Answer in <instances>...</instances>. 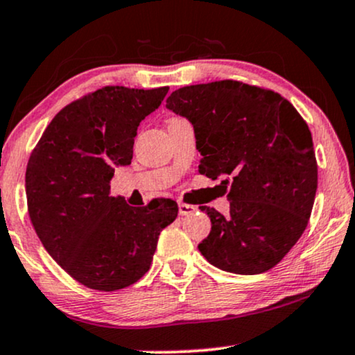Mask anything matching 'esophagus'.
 Wrapping results in <instances>:
<instances>
[{"label": "esophagus", "instance_id": "obj_1", "mask_svg": "<svg viewBox=\"0 0 355 355\" xmlns=\"http://www.w3.org/2000/svg\"><path fill=\"white\" fill-rule=\"evenodd\" d=\"M195 211H196V206L182 203V201L178 203V214H180V216H188V214L195 213Z\"/></svg>", "mask_w": 355, "mask_h": 355}]
</instances>
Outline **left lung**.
I'll list each match as a JSON object with an SVG mask.
<instances>
[{"instance_id":"8db88e82","label":"left lung","mask_w":355,"mask_h":355,"mask_svg":"<svg viewBox=\"0 0 355 355\" xmlns=\"http://www.w3.org/2000/svg\"><path fill=\"white\" fill-rule=\"evenodd\" d=\"M167 107L195 129L200 172L213 180L231 177L230 214L201 208L211 231L200 252L231 273L270 270L302 237L315 203L308 124L278 93L234 80L175 89Z\"/></svg>"}]
</instances>
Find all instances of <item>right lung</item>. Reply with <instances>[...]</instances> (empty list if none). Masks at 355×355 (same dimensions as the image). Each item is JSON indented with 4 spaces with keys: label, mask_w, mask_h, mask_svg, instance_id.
<instances>
[{
    "label": "right lung",
    "mask_w": 355,
    "mask_h": 355,
    "mask_svg": "<svg viewBox=\"0 0 355 355\" xmlns=\"http://www.w3.org/2000/svg\"><path fill=\"white\" fill-rule=\"evenodd\" d=\"M167 92L96 89L57 113L29 157L31 223L51 257L88 288L136 284L149 270L160 231L177 218L172 200L136 208L110 195L116 167L131 164L139 123Z\"/></svg>",
    "instance_id": "obj_1"
}]
</instances>
